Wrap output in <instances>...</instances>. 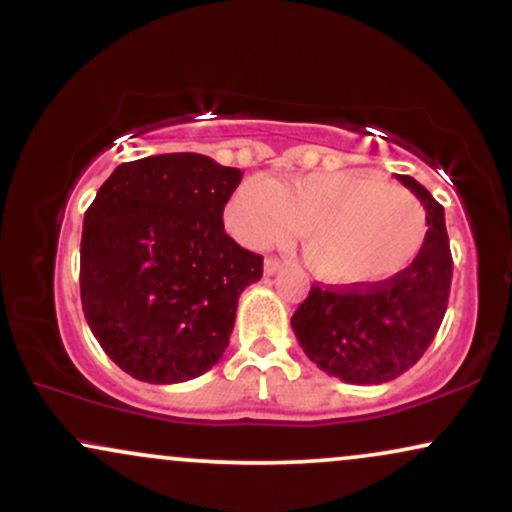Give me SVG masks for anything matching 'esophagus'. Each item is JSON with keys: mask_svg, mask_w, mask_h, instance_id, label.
I'll use <instances>...</instances> for the list:
<instances>
[{"mask_svg": "<svg viewBox=\"0 0 512 512\" xmlns=\"http://www.w3.org/2000/svg\"><path fill=\"white\" fill-rule=\"evenodd\" d=\"M281 269H283V264L278 262L276 257H267V260H264V274H267V276H274Z\"/></svg>", "mask_w": 512, "mask_h": 512, "instance_id": "obj_1", "label": "esophagus"}]
</instances>
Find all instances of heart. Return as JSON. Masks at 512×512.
Listing matches in <instances>:
<instances>
[{
  "mask_svg": "<svg viewBox=\"0 0 512 512\" xmlns=\"http://www.w3.org/2000/svg\"><path fill=\"white\" fill-rule=\"evenodd\" d=\"M224 224L248 248H267L300 231L309 269L333 286H368L399 274L428 238L416 196L352 172L243 181L226 200Z\"/></svg>",
  "mask_w": 512,
  "mask_h": 512,
  "instance_id": "heart-1",
  "label": "heart"
}]
</instances>
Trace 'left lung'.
Segmentation results:
<instances>
[{
  "instance_id": "8db88e82",
  "label": "left lung",
  "mask_w": 512,
  "mask_h": 512,
  "mask_svg": "<svg viewBox=\"0 0 512 512\" xmlns=\"http://www.w3.org/2000/svg\"><path fill=\"white\" fill-rule=\"evenodd\" d=\"M428 217V238L409 267L368 286H312L290 319L309 361L349 385L399 378L423 357L442 326L451 288L444 208L409 174H397Z\"/></svg>"
}]
</instances>
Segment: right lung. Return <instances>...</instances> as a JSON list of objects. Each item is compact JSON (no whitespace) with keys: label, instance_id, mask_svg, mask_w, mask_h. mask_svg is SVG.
<instances>
[{"label":"right lung","instance_id":"1","mask_svg":"<svg viewBox=\"0 0 512 512\" xmlns=\"http://www.w3.org/2000/svg\"><path fill=\"white\" fill-rule=\"evenodd\" d=\"M243 172L200 153L122 163L84 212L82 312L132 378L174 385L222 359L262 257L224 231Z\"/></svg>","mask_w":512,"mask_h":512}]
</instances>
